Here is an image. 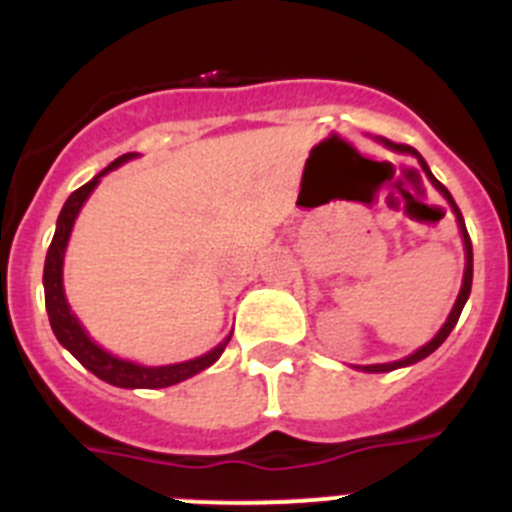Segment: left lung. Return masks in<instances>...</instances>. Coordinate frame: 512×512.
Returning a JSON list of instances; mask_svg holds the SVG:
<instances>
[{"label":"left lung","instance_id":"obj_1","mask_svg":"<svg viewBox=\"0 0 512 512\" xmlns=\"http://www.w3.org/2000/svg\"><path fill=\"white\" fill-rule=\"evenodd\" d=\"M379 143H384V146L392 148V151H397V153H410V156L418 158V164H420V169L425 171V176H428V179H431L433 187H436L438 192H441L443 197H446V202H449L451 210H454V215H456V223H459L461 238H464V251H467V266H464V282H461V292H459V297H456L454 307H451V312H449V318H446V323H443V328L438 330L436 336H433V341H428V343H425L423 348H418V351H415V354H410L408 359L392 361V364H369V366H356V369H361V372H369V374L392 372V369H400V366H410V364H415V361L425 359V356H431L433 351H436V348L441 346V343L446 341V338H449V333H451V330H454L456 320H459L461 310H464V305H467L469 292H472V241H469L467 225H464V217H461V210H459V207H456V202H454V197H451V192H449V189H446V187H443L441 182H438L436 176L431 174V169H428V164H425V161H423V156H420V153L415 151L413 146H405V143H392V140H387V138H379Z\"/></svg>","mask_w":512,"mask_h":512}]
</instances>
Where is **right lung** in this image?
Returning a JSON list of instances; mask_svg holds the SVG:
<instances>
[{
  "mask_svg": "<svg viewBox=\"0 0 512 512\" xmlns=\"http://www.w3.org/2000/svg\"><path fill=\"white\" fill-rule=\"evenodd\" d=\"M135 158V153H125V156L115 158L104 171H99L92 182H87L84 187L76 189L71 194L66 205H63L61 215H58L56 233H53L51 248H48V256H45V269H43V287H45V310H48V320H51V328L56 333L58 343L63 348H69L71 354L79 359V364H84L94 377L104 379L107 384H115V387H125V390H158V387H171V384H179L184 379L200 374L202 369L215 364L220 359V354L228 346L230 336L223 343H217L210 354L200 356V359L182 361V364H169V366H140L135 361L117 359V356L107 354L102 346L92 341L87 336V330L81 328V323L76 320V315L71 312L66 295H63V253L69 246V235L74 228V220L79 215L81 205L87 202L89 194L94 192V187L99 184L107 171L117 169L125 161Z\"/></svg>",
  "mask_w": 512,
  "mask_h": 512,
  "instance_id": "right-lung-1",
  "label": "right lung"
}]
</instances>
